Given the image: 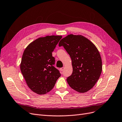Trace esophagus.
<instances>
[{"instance_id": "1", "label": "esophagus", "mask_w": 122, "mask_h": 122, "mask_svg": "<svg viewBox=\"0 0 122 122\" xmlns=\"http://www.w3.org/2000/svg\"><path fill=\"white\" fill-rule=\"evenodd\" d=\"M64 69H65L64 67H62V68H60V70H61V71H64Z\"/></svg>"}]
</instances>
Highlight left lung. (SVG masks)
<instances>
[{
	"instance_id": "obj_1",
	"label": "left lung",
	"mask_w": 122,
	"mask_h": 122,
	"mask_svg": "<svg viewBox=\"0 0 122 122\" xmlns=\"http://www.w3.org/2000/svg\"><path fill=\"white\" fill-rule=\"evenodd\" d=\"M70 55L73 72L67 77L69 86L80 93L92 88L102 71V59L97 49L91 41L81 35H69L59 43Z\"/></svg>"
}]
</instances>
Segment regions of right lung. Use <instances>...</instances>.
<instances>
[{"label":"right lung","instance_id":"add662e5","mask_svg":"<svg viewBox=\"0 0 122 122\" xmlns=\"http://www.w3.org/2000/svg\"><path fill=\"white\" fill-rule=\"evenodd\" d=\"M62 37L47 36L39 38L25 50L20 70L28 86L36 93L44 94L51 91L61 76L54 66L55 60L52 52Z\"/></svg>","mask_w":122,"mask_h":122}]
</instances>
